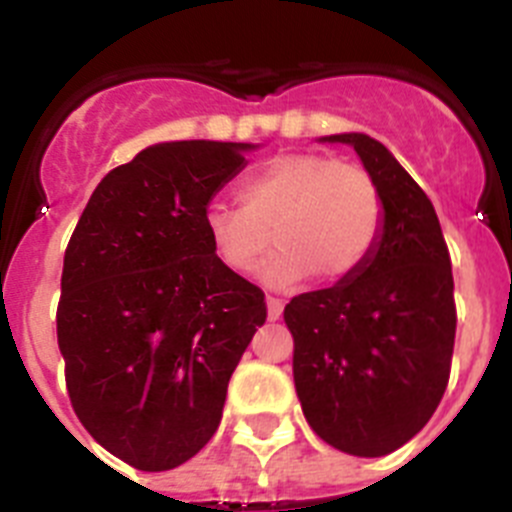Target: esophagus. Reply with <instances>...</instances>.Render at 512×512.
Wrapping results in <instances>:
<instances>
[{"instance_id":"obj_1","label":"esophagus","mask_w":512,"mask_h":512,"mask_svg":"<svg viewBox=\"0 0 512 512\" xmlns=\"http://www.w3.org/2000/svg\"><path fill=\"white\" fill-rule=\"evenodd\" d=\"M284 305L277 300V297H266V318L269 320H279L282 318Z\"/></svg>"}]
</instances>
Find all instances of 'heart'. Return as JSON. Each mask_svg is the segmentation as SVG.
I'll use <instances>...</instances> for the list:
<instances>
[{
    "instance_id": "1",
    "label": "heart",
    "mask_w": 512,
    "mask_h": 512,
    "mask_svg": "<svg viewBox=\"0 0 512 512\" xmlns=\"http://www.w3.org/2000/svg\"><path fill=\"white\" fill-rule=\"evenodd\" d=\"M241 205L212 202L205 233L217 261L238 277L264 269L271 287H297L310 274L325 284L351 279L382 233L384 207L364 169L315 153H284L246 176Z\"/></svg>"
}]
</instances>
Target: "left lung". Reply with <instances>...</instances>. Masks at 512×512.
I'll return each instance as SVG.
<instances>
[{
  "label": "left lung",
  "instance_id": "1",
  "mask_svg": "<svg viewBox=\"0 0 512 512\" xmlns=\"http://www.w3.org/2000/svg\"><path fill=\"white\" fill-rule=\"evenodd\" d=\"M318 140L354 148L377 184L384 220L354 277L284 307L295 390L325 443L374 459L405 446L446 392L456 336L451 259L431 200L379 140Z\"/></svg>",
  "mask_w": 512,
  "mask_h": 512
}]
</instances>
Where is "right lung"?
<instances>
[{"label":"right lung","mask_w":512,"mask_h":512,"mask_svg":"<svg viewBox=\"0 0 512 512\" xmlns=\"http://www.w3.org/2000/svg\"><path fill=\"white\" fill-rule=\"evenodd\" d=\"M253 143L171 140L104 176L63 256L58 348L81 425L140 472L192 459L266 320L264 292L225 269L205 210Z\"/></svg>","instance_id":"1"}]
</instances>
